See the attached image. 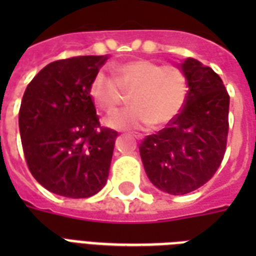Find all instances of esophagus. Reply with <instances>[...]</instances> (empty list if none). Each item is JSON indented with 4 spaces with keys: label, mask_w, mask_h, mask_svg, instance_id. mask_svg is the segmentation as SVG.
Masks as SVG:
<instances>
[{
    "label": "esophagus",
    "mask_w": 256,
    "mask_h": 256,
    "mask_svg": "<svg viewBox=\"0 0 256 256\" xmlns=\"http://www.w3.org/2000/svg\"><path fill=\"white\" fill-rule=\"evenodd\" d=\"M136 140H140V138H142V136H136Z\"/></svg>",
    "instance_id": "esophagus-1"
}]
</instances>
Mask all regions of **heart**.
<instances>
[{"label":"heart","instance_id":"b5f03b06","mask_svg":"<svg viewBox=\"0 0 256 256\" xmlns=\"http://www.w3.org/2000/svg\"><path fill=\"white\" fill-rule=\"evenodd\" d=\"M112 76L100 72L90 84V96L98 110L112 112L132 92V106L112 112L104 120L108 128L140 130L150 124L160 128L178 116L187 96V80L176 65H160L152 60H132L112 69Z\"/></svg>","mask_w":256,"mask_h":256}]
</instances>
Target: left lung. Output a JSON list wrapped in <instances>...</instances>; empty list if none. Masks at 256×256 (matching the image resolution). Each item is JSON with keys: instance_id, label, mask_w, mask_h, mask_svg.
<instances>
[{"instance_id": "1", "label": "left lung", "mask_w": 256, "mask_h": 256, "mask_svg": "<svg viewBox=\"0 0 256 256\" xmlns=\"http://www.w3.org/2000/svg\"><path fill=\"white\" fill-rule=\"evenodd\" d=\"M180 69L188 86L183 108L140 144L148 179L171 195L191 192L214 176L228 134L230 96L220 77L194 58H187Z\"/></svg>"}]
</instances>
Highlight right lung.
<instances>
[{"mask_svg": "<svg viewBox=\"0 0 256 256\" xmlns=\"http://www.w3.org/2000/svg\"><path fill=\"white\" fill-rule=\"evenodd\" d=\"M106 57L54 61L30 81L18 124L30 172L66 198H88L106 184L118 132L102 128L88 88Z\"/></svg>", "mask_w": 256, "mask_h": 256, "instance_id": "1", "label": "right lung"}]
</instances>
